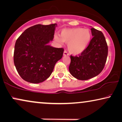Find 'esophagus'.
<instances>
[{
  "instance_id": "esophagus-1",
  "label": "esophagus",
  "mask_w": 122,
  "mask_h": 122,
  "mask_svg": "<svg viewBox=\"0 0 122 122\" xmlns=\"http://www.w3.org/2000/svg\"><path fill=\"white\" fill-rule=\"evenodd\" d=\"M63 56H69V53H67V52L66 51H65L64 52V53H63Z\"/></svg>"
}]
</instances>
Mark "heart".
I'll return each mask as SVG.
<instances>
[{
  "label": "heart",
  "mask_w": 122,
  "mask_h": 122,
  "mask_svg": "<svg viewBox=\"0 0 122 122\" xmlns=\"http://www.w3.org/2000/svg\"><path fill=\"white\" fill-rule=\"evenodd\" d=\"M91 38L90 31L87 29L72 28L64 29L60 33V38L55 36V40L61 44L63 41L69 43V51L72 55L82 53L88 46Z\"/></svg>",
  "instance_id": "heart-1"
}]
</instances>
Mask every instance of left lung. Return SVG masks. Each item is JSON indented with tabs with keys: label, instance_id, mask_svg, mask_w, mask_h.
<instances>
[{
	"label": "left lung",
	"instance_id": "obj_1",
	"mask_svg": "<svg viewBox=\"0 0 122 122\" xmlns=\"http://www.w3.org/2000/svg\"><path fill=\"white\" fill-rule=\"evenodd\" d=\"M91 30L93 38L87 48L79 56H70L69 72L72 76L81 81L99 74L104 69L108 53L107 43L102 32L92 27Z\"/></svg>",
	"mask_w": 122,
	"mask_h": 122
}]
</instances>
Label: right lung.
<instances>
[{"label": "right lung", "mask_w": 122, "mask_h": 122, "mask_svg": "<svg viewBox=\"0 0 122 122\" xmlns=\"http://www.w3.org/2000/svg\"><path fill=\"white\" fill-rule=\"evenodd\" d=\"M56 24H38L24 31L17 39L14 64L20 76L27 82L39 83L51 75L55 64L61 59L64 49L48 43L53 39Z\"/></svg>", "instance_id": "obj_1"}]
</instances>
